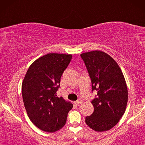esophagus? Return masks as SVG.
Returning a JSON list of instances; mask_svg holds the SVG:
<instances>
[{
	"label": "esophagus",
	"mask_w": 145,
	"mask_h": 145,
	"mask_svg": "<svg viewBox=\"0 0 145 145\" xmlns=\"http://www.w3.org/2000/svg\"><path fill=\"white\" fill-rule=\"evenodd\" d=\"M81 103H82V100H78L76 101V102H74V104H76V105H77V106H78V105H79V104H80Z\"/></svg>",
	"instance_id": "34e87169"
}]
</instances>
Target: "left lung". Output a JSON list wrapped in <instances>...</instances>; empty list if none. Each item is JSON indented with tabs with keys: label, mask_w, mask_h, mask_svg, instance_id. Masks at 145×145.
Instances as JSON below:
<instances>
[{
	"label": "left lung",
	"mask_w": 145,
	"mask_h": 145,
	"mask_svg": "<svg viewBox=\"0 0 145 145\" xmlns=\"http://www.w3.org/2000/svg\"><path fill=\"white\" fill-rule=\"evenodd\" d=\"M92 81V90L98 97L92 101L94 112L86 117V123L98 132L111 129L125 112L128 90L125 79L118 63L102 51H92L80 55Z\"/></svg>",
	"instance_id": "8db88e82"
}]
</instances>
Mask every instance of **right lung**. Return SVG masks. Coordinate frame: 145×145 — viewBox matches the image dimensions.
I'll return each mask as SVG.
<instances>
[{
  "label": "right lung",
  "instance_id": "1",
  "mask_svg": "<svg viewBox=\"0 0 145 145\" xmlns=\"http://www.w3.org/2000/svg\"><path fill=\"white\" fill-rule=\"evenodd\" d=\"M72 55L50 53L36 59L22 84L24 104L31 121L39 129L53 133L65 125L73 105L57 96L61 77Z\"/></svg>",
  "mask_w": 145,
  "mask_h": 145
}]
</instances>
